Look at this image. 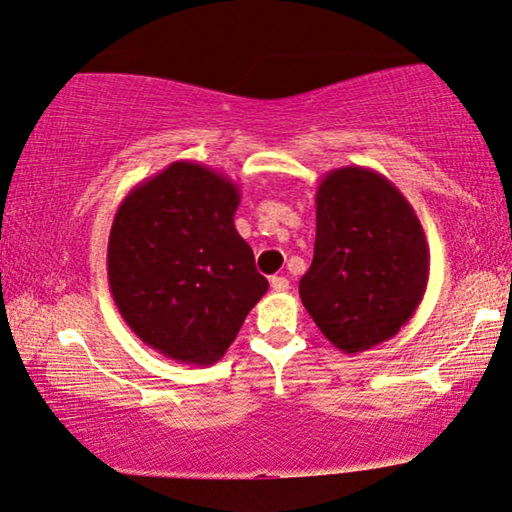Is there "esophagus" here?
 I'll use <instances>...</instances> for the list:
<instances>
[{
    "mask_svg": "<svg viewBox=\"0 0 512 512\" xmlns=\"http://www.w3.org/2000/svg\"><path fill=\"white\" fill-rule=\"evenodd\" d=\"M271 287H273V291H287L289 289V280L285 278V275H273Z\"/></svg>",
    "mask_w": 512,
    "mask_h": 512,
    "instance_id": "obj_1",
    "label": "esophagus"
}]
</instances>
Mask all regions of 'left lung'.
I'll return each instance as SVG.
<instances>
[{
	"label": "left lung",
	"mask_w": 512,
	"mask_h": 512,
	"mask_svg": "<svg viewBox=\"0 0 512 512\" xmlns=\"http://www.w3.org/2000/svg\"><path fill=\"white\" fill-rule=\"evenodd\" d=\"M431 253L403 193L364 166L323 175L300 300L328 342L355 355L392 339L426 294Z\"/></svg>",
	"instance_id": "8db88e82"
}]
</instances>
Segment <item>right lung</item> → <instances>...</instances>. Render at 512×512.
<instances>
[{"label": "right lung", "instance_id": "right-lung-1", "mask_svg": "<svg viewBox=\"0 0 512 512\" xmlns=\"http://www.w3.org/2000/svg\"><path fill=\"white\" fill-rule=\"evenodd\" d=\"M239 202L230 177L173 161L136 184L113 216V303L134 335L164 358L218 362L269 289L234 227Z\"/></svg>", "mask_w": 512, "mask_h": 512}]
</instances>
